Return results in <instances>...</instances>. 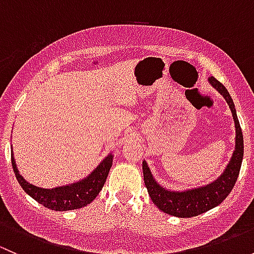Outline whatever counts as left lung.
<instances>
[{
    "label": "left lung",
    "mask_w": 254,
    "mask_h": 254,
    "mask_svg": "<svg viewBox=\"0 0 254 254\" xmlns=\"http://www.w3.org/2000/svg\"><path fill=\"white\" fill-rule=\"evenodd\" d=\"M209 83L221 94L227 102L230 111L232 113L235 123V150L232 152L229 163L225 167L224 172L217 179L210 182L209 184L200 187H194L184 190H171L161 186L153 177L147 162L142 161V172L145 186L147 188L148 195L156 206L163 212L177 217H193L214 209L220 205L226 199L230 191L234 188L240 173L241 165L243 160V135L238 122L237 113L235 109L234 101L227 92L226 87L220 83L216 78L210 77Z\"/></svg>",
    "instance_id": "left-lung-1"
}]
</instances>
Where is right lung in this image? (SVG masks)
Returning a JSON list of instances; mask_svg holds the SVG:
<instances>
[{"instance_id": "add662e5", "label": "right lung", "mask_w": 254, "mask_h": 254, "mask_svg": "<svg viewBox=\"0 0 254 254\" xmlns=\"http://www.w3.org/2000/svg\"><path fill=\"white\" fill-rule=\"evenodd\" d=\"M113 157L114 156L112 152L108 153L101 161V163H98V166L83 179L66 184V186L47 189L34 186L23 178L17 168L16 160L13 157V150L11 152L13 172L23 190L39 204L55 211H68V210L79 209V207L91 204L97 198L106 183L109 170L113 165Z\"/></svg>"}]
</instances>
